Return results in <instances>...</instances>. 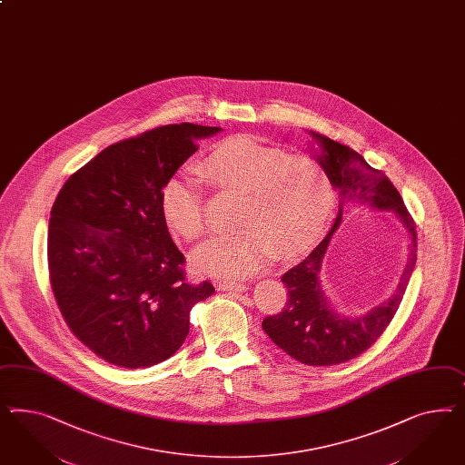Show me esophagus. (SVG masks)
Wrapping results in <instances>:
<instances>
[{
	"label": "esophagus",
	"instance_id": "esophagus-1",
	"mask_svg": "<svg viewBox=\"0 0 465 465\" xmlns=\"http://www.w3.org/2000/svg\"><path fill=\"white\" fill-rule=\"evenodd\" d=\"M215 285L219 291H234V292H244L248 289V285L242 282H224L223 280V282H217Z\"/></svg>",
	"mask_w": 465,
	"mask_h": 465
}]
</instances>
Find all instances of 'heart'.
Instances as JSON below:
<instances>
[{
  "label": "heart",
  "mask_w": 465,
  "mask_h": 465,
  "mask_svg": "<svg viewBox=\"0 0 465 465\" xmlns=\"http://www.w3.org/2000/svg\"><path fill=\"white\" fill-rule=\"evenodd\" d=\"M197 173L217 192L238 193V232L209 239L193 254L200 270L242 277L273 254L289 260L307 252L326 231L334 207L328 172L307 156H291L252 137H232L213 147ZM166 224L195 241L207 232L205 195L193 174L172 176L161 190Z\"/></svg>",
  "instance_id": "b5f03b06"
}]
</instances>
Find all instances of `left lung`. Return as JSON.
Masks as SVG:
<instances>
[{"label": "left lung", "instance_id": "8db88e82", "mask_svg": "<svg viewBox=\"0 0 465 465\" xmlns=\"http://www.w3.org/2000/svg\"><path fill=\"white\" fill-rule=\"evenodd\" d=\"M312 135L322 147L319 164L328 172L332 186L340 192V211L331 232L341 223L342 205L351 201L394 210L412 234V254L399 291L384 305L360 319L340 317L331 311L322 293L318 272L331 232L299 265L283 273L282 282L285 283L289 299L279 314L266 316L262 326L272 341L292 359L304 365L326 367L359 357L382 336L408 289L416 265L418 242L411 213H408L398 188L389 182L384 173L371 168L357 151L330 137L314 133Z\"/></svg>", "mask_w": 465, "mask_h": 465}]
</instances>
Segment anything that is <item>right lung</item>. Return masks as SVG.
Masks as SVG:
<instances>
[{"label":"right lung","instance_id":"right-lung-1","mask_svg":"<svg viewBox=\"0 0 465 465\" xmlns=\"http://www.w3.org/2000/svg\"><path fill=\"white\" fill-rule=\"evenodd\" d=\"M221 127L163 125L105 147L67 178L49 219L47 262L67 328L96 357L146 369L183 345L211 282L188 283L161 190Z\"/></svg>","mask_w":465,"mask_h":465}]
</instances>
